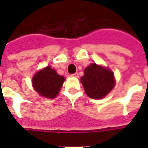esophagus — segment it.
I'll return each instance as SVG.
<instances>
[{"label": "esophagus", "mask_w": 148, "mask_h": 148, "mask_svg": "<svg viewBox=\"0 0 148 148\" xmlns=\"http://www.w3.org/2000/svg\"><path fill=\"white\" fill-rule=\"evenodd\" d=\"M71 77H78V74H77V73H75V74H71Z\"/></svg>", "instance_id": "esophagus-1"}]
</instances>
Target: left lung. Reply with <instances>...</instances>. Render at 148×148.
Listing matches in <instances>:
<instances>
[{
	"label": "left lung",
	"mask_w": 148,
	"mask_h": 148,
	"mask_svg": "<svg viewBox=\"0 0 148 148\" xmlns=\"http://www.w3.org/2000/svg\"><path fill=\"white\" fill-rule=\"evenodd\" d=\"M81 82L90 98L101 99L114 88V74L108 67L91 63L84 70Z\"/></svg>",
	"instance_id": "obj_1"
}]
</instances>
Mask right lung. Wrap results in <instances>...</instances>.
<instances>
[{"instance_id":"add662e5","label":"right lung","mask_w":148,"mask_h":148,"mask_svg":"<svg viewBox=\"0 0 148 148\" xmlns=\"http://www.w3.org/2000/svg\"><path fill=\"white\" fill-rule=\"evenodd\" d=\"M65 77L50 66L38 71L32 77V86L40 96L53 99L61 90Z\"/></svg>"}]
</instances>
